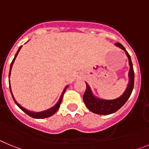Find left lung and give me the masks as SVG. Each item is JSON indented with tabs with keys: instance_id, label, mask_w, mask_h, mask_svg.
Here are the masks:
<instances>
[{
	"instance_id": "left-lung-1",
	"label": "left lung",
	"mask_w": 149,
	"mask_h": 149,
	"mask_svg": "<svg viewBox=\"0 0 149 149\" xmlns=\"http://www.w3.org/2000/svg\"><path fill=\"white\" fill-rule=\"evenodd\" d=\"M115 45L123 50L128 59L129 66H130V69L128 72V84H127V88L123 93V94L119 96V98H115V99L107 100L100 98L95 95L89 84L86 83V92L84 94V97H83L84 104L87 107V108L94 113L100 114V115H110V114L116 112L126 103V101L130 98L133 89H134V72L131 56L129 55L125 48H124V46L121 43H116Z\"/></svg>"
}]
</instances>
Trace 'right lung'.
<instances>
[{"mask_svg":"<svg viewBox=\"0 0 149 149\" xmlns=\"http://www.w3.org/2000/svg\"><path fill=\"white\" fill-rule=\"evenodd\" d=\"M28 42V41H27ZM22 45L20 46L19 47V48H18V51L16 52V54H15V56H14V59L13 60V61H12L11 63V65H10V73H9V77H10V74H11V70H12V68H13V63H14V62H15V58H16L17 55H18V52L20 51L21 48H22ZM9 84H10V92H11V95L12 96H13V100H14V101H15V103L16 104L17 106L19 107V108L21 109V110H22V111H24V113H25L26 114H27L28 116H30L33 117V118H34V119H45V118H47V117H49V116H51L52 115H54V114L56 113V111H57V110L59 109V107H60V104H61L62 102V100H63V95H64V93H65V90H66V89L68 88V86H66L65 88H64V89H63V93H62L61 95H60V99H59V101H57V103L56 104L54 105V107H51V108L48 109V110H43V111H40V112H35V111H31V110H27L26 108H24V107H23L21 106L16 101H15V98H14V96H13V93H12V89H11V86H10V79H9Z\"/></svg>","mask_w":149,"mask_h":149,"instance_id":"1","label":"right lung"}]
</instances>
